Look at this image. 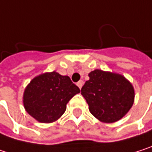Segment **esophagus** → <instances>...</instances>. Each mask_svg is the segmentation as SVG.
<instances>
[{
    "label": "esophagus",
    "mask_w": 152,
    "mask_h": 152,
    "mask_svg": "<svg viewBox=\"0 0 152 152\" xmlns=\"http://www.w3.org/2000/svg\"><path fill=\"white\" fill-rule=\"evenodd\" d=\"M77 86H78L80 88H82V86H83V81H82V80L78 81V82H77Z\"/></svg>",
    "instance_id": "esophagus-1"
}]
</instances>
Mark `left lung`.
<instances>
[{
	"label": "left lung",
	"instance_id": "left-lung-1",
	"mask_svg": "<svg viewBox=\"0 0 152 152\" xmlns=\"http://www.w3.org/2000/svg\"><path fill=\"white\" fill-rule=\"evenodd\" d=\"M81 88L89 112L97 119L113 123L120 119L134 104V91L122 75L95 70Z\"/></svg>",
	"mask_w": 152,
	"mask_h": 152
}]
</instances>
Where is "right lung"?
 I'll return each instance as SVG.
<instances>
[{
    "mask_svg": "<svg viewBox=\"0 0 152 152\" xmlns=\"http://www.w3.org/2000/svg\"><path fill=\"white\" fill-rule=\"evenodd\" d=\"M80 92L68 76L47 72L34 78L26 87L24 106L39 122L50 123L64 113L67 103Z\"/></svg>",
    "mask_w": 152,
    "mask_h": 152,
    "instance_id": "obj_1",
    "label": "right lung"
}]
</instances>
